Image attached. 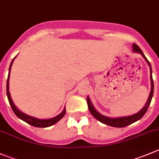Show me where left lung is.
Here are the masks:
<instances>
[{
	"label": "left lung",
	"instance_id": "obj_1",
	"mask_svg": "<svg viewBox=\"0 0 159 159\" xmlns=\"http://www.w3.org/2000/svg\"><path fill=\"white\" fill-rule=\"evenodd\" d=\"M133 47V52L134 53H138L141 54V56L143 57L145 61L147 62V64H148L149 67H150V79H151V92L150 95H149L148 98V101L146 102L145 105H144V107L141 109L137 113L133 114L131 116H122V117H116V118H112V117H108L106 116L102 115V114L99 113L96 109H95V107L92 105V102H91L89 97H87V103L88 106H89V109L90 111V112L92 113V115L95 117L96 120H98L99 122L102 123V124H106L108 126H111V127H127V126L130 125V124H133V123L136 122V121L139 120L143 117V116L146 113L148 109L149 106H150V103L152 102V96H153V92H154V82H153V78H152V69L151 67V64L148 59L146 58V57L144 56V53L142 52V50L140 49V47H138L137 44L133 43L132 45Z\"/></svg>",
	"mask_w": 159,
	"mask_h": 159
}]
</instances>
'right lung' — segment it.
<instances>
[{
  "label": "right lung",
  "mask_w": 159,
  "mask_h": 159,
  "mask_svg": "<svg viewBox=\"0 0 159 159\" xmlns=\"http://www.w3.org/2000/svg\"><path fill=\"white\" fill-rule=\"evenodd\" d=\"M17 57V56H16ZM16 57H14V59L12 60L11 62L10 67H9V70H8V76H7V96L8 98L9 103L11 105V107L12 110L14 111L15 115L18 117L19 119H21V120L25 121L27 124H30V125L33 126L35 127H48L50 126L53 125V124H57L59 120H61V119L64 117V116L66 113V108L64 107V110L59 114V115L53 117V118L50 119H38L35 118V117L27 115V114L24 113L21 111H20L18 108L15 106V105L14 104L13 101H12L11 98L10 92H9V78H10V72H11V66L13 64L14 61L16 58Z\"/></svg>",
  "instance_id": "right-lung-1"
}]
</instances>
